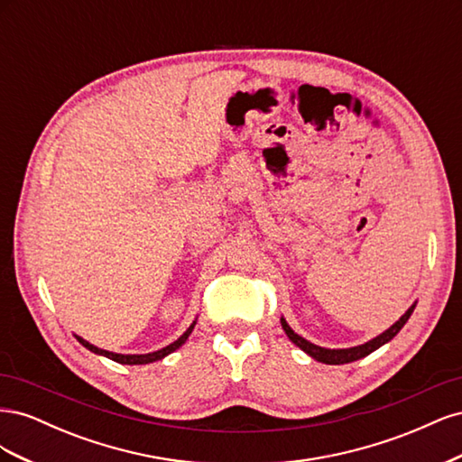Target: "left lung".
<instances>
[{
    "label": "left lung",
    "mask_w": 462,
    "mask_h": 462,
    "mask_svg": "<svg viewBox=\"0 0 462 462\" xmlns=\"http://www.w3.org/2000/svg\"><path fill=\"white\" fill-rule=\"evenodd\" d=\"M414 306H416V302H414L412 306H409V310L404 312V314L395 321V324L391 326V328H387L383 333L375 335L374 339H370V341H366V343L356 345V346H348V348H326V346L314 345V343H310L309 339L300 337L299 333L292 331L291 326L287 324V319H285L283 316H282V328H283L287 337H289L292 343H295V345L300 348V351H304L306 355L312 356L314 360L324 362V365H348V362H355V360H360V358L368 356L370 353L377 351V348L383 346L385 343H389L391 339H393L395 335L402 329V326L409 321L411 314L414 312Z\"/></svg>",
    "instance_id": "8db88e82"
}]
</instances>
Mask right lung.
Segmentation results:
<instances>
[{"mask_svg": "<svg viewBox=\"0 0 462 462\" xmlns=\"http://www.w3.org/2000/svg\"><path fill=\"white\" fill-rule=\"evenodd\" d=\"M194 326H197V319L192 321V324L189 326V329L180 335V337L177 339V341H173L171 345H167V346H163V348H160V351H153V353H146V355H121V353H111V351H106V348H100V346H96V345H92V343H88L87 339H82V337H79V335H75L77 337V341L82 345V346H87L90 353H94V355H100V356H106V358H109V360H114V362H119V365H129V366H136V365H150V362H156V360H162V358H165L167 355H171L173 351H177L179 346H183L185 345V341L189 339V335L192 333V329H194Z\"/></svg>", "mask_w": 462, "mask_h": 462, "instance_id": "add662e5", "label": "right lung"}]
</instances>
